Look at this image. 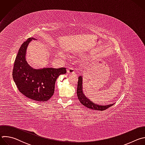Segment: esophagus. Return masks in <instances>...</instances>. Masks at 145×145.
Here are the masks:
<instances>
[{"mask_svg": "<svg viewBox=\"0 0 145 145\" xmlns=\"http://www.w3.org/2000/svg\"><path fill=\"white\" fill-rule=\"evenodd\" d=\"M67 73L68 74H75V71L73 68H69L67 69Z\"/></svg>", "mask_w": 145, "mask_h": 145, "instance_id": "esophagus-1", "label": "esophagus"}]
</instances>
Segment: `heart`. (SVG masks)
I'll use <instances>...</instances> for the list:
<instances>
[{"label": "heart", "instance_id": "b5f03b06", "mask_svg": "<svg viewBox=\"0 0 145 145\" xmlns=\"http://www.w3.org/2000/svg\"><path fill=\"white\" fill-rule=\"evenodd\" d=\"M57 55H58L59 57H61V58H65L67 57V56H66L63 52H58Z\"/></svg>", "mask_w": 145, "mask_h": 145}]
</instances>
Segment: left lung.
<instances>
[{
	"label": "left lung",
	"mask_w": 145,
	"mask_h": 145,
	"mask_svg": "<svg viewBox=\"0 0 145 145\" xmlns=\"http://www.w3.org/2000/svg\"><path fill=\"white\" fill-rule=\"evenodd\" d=\"M82 81H83L82 76H79L78 83H77V95L80 102L82 105L92 110H100V111L105 110L108 108L109 107H111L112 105H114V104L106 105H99L98 103H96L93 101L91 100L84 94V92L83 91V86H82Z\"/></svg>",
	"instance_id": "left-lung-1"
}]
</instances>
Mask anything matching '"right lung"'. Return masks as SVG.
I'll use <instances>...</instances> for the list:
<instances>
[{
	"mask_svg": "<svg viewBox=\"0 0 145 145\" xmlns=\"http://www.w3.org/2000/svg\"><path fill=\"white\" fill-rule=\"evenodd\" d=\"M34 38H30L19 49L12 72V77L19 91L33 100L46 101L53 96L58 77L67 73L65 68L35 69L26 61L27 47Z\"/></svg>",
	"mask_w": 145,
	"mask_h": 145,
	"instance_id": "right-lung-1",
	"label": "right lung"
}]
</instances>
